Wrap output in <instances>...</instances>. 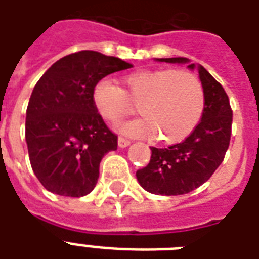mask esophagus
I'll return each mask as SVG.
<instances>
[{
    "label": "esophagus",
    "mask_w": 259,
    "mask_h": 259,
    "mask_svg": "<svg viewBox=\"0 0 259 259\" xmlns=\"http://www.w3.org/2000/svg\"><path fill=\"white\" fill-rule=\"evenodd\" d=\"M130 144V140H127V139H124V137H119L118 139V146L120 147V148H124V147H127Z\"/></svg>",
    "instance_id": "34e87169"
}]
</instances>
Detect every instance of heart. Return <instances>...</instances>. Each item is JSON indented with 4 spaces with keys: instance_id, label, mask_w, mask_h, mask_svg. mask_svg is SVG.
<instances>
[{
    "instance_id": "1",
    "label": "heart",
    "mask_w": 259,
    "mask_h": 259,
    "mask_svg": "<svg viewBox=\"0 0 259 259\" xmlns=\"http://www.w3.org/2000/svg\"><path fill=\"white\" fill-rule=\"evenodd\" d=\"M91 101L104 120L116 124L135 111L143 115L122 127L135 137L158 136L174 144L185 140L200 123L205 109V93L200 79L186 69H152L122 79V89L111 80L97 81Z\"/></svg>"
}]
</instances>
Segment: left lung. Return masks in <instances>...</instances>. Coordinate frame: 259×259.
<instances>
[{
  "label": "left lung",
  "mask_w": 259,
  "mask_h": 259,
  "mask_svg": "<svg viewBox=\"0 0 259 259\" xmlns=\"http://www.w3.org/2000/svg\"><path fill=\"white\" fill-rule=\"evenodd\" d=\"M165 62H189L187 58H163ZM194 69L195 65H189ZM205 93V109L200 123L185 140L168 148L151 147V159L136 172L143 189L158 195H180L204 185L222 163L232 136L233 111L221 83L197 65Z\"/></svg>",
  "instance_id": "8db88e82"
}]
</instances>
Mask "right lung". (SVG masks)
I'll list each match as a JSON object with an SVG mask.
<instances>
[{"instance_id": "1", "label": "right lung", "mask_w": 259, "mask_h": 259, "mask_svg": "<svg viewBox=\"0 0 259 259\" xmlns=\"http://www.w3.org/2000/svg\"><path fill=\"white\" fill-rule=\"evenodd\" d=\"M132 65L97 51L69 54L42 74L26 111V143L33 172L48 191L83 197L97 185L100 162L118 148V136L97 113L98 80Z\"/></svg>"}]
</instances>
